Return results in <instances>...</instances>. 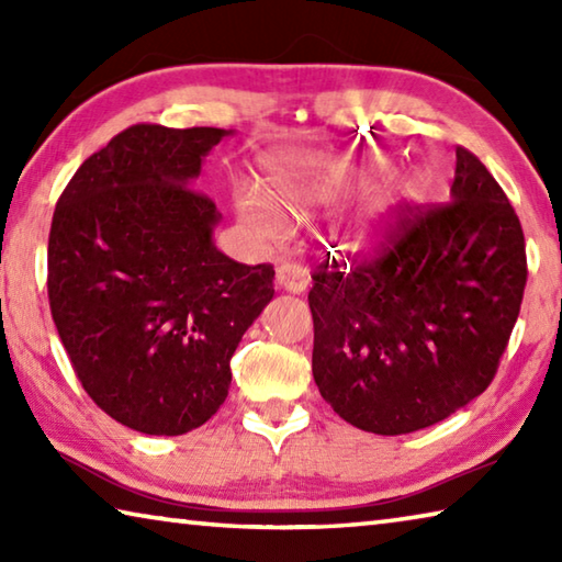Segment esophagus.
Here are the masks:
<instances>
[{
	"label": "esophagus",
	"mask_w": 562,
	"mask_h": 562,
	"mask_svg": "<svg viewBox=\"0 0 562 562\" xmlns=\"http://www.w3.org/2000/svg\"><path fill=\"white\" fill-rule=\"evenodd\" d=\"M274 280H278L282 290H288L292 294H302L310 288V272L304 268H297V265H282Z\"/></svg>",
	"instance_id": "34e87169"
}]
</instances>
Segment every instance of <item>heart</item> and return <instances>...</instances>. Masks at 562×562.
Instances as JSON below:
<instances>
[{"label":"heart","mask_w":562,"mask_h":562,"mask_svg":"<svg viewBox=\"0 0 562 562\" xmlns=\"http://www.w3.org/2000/svg\"><path fill=\"white\" fill-rule=\"evenodd\" d=\"M270 190L284 207L302 213L307 211L310 205L325 201L329 186L325 176H322L310 160H294V164H284L272 170ZM398 193L412 195L414 180H398ZM235 207L240 221L265 243H278L284 237V233H288V217H284L282 207L274 203L270 195H265L260 188L243 186L235 193ZM379 223H382L379 215L357 217V221L341 223L335 231V237L345 245H367L372 243V237L376 235Z\"/></svg>","instance_id":"b5f03b06"}]
</instances>
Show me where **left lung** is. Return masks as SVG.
Instances as JSON below:
<instances>
[{
	"mask_svg": "<svg viewBox=\"0 0 562 562\" xmlns=\"http://www.w3.org/2000/svg\"><path fill=\"white\" fill-rule=\"evenodd\" d=\"M526 240L486 166L456 148L451 203L408 211L392 245L312 274V374L361 431L412 434L486 392L526 290Z\"/></svg>",
	"mask_w": 562,
	"mask_h": 562,
	"instance_id": "8db88e82",
	"label": "left lung"
}]
</instances>
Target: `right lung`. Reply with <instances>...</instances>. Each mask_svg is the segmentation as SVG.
Here are the masks:
<instances>
[{
    "label": "right lung",
    "mask_w": 562,
    "mask_h": 562,
    "mask_svg": "<svg viewBox=\"0 0 562 562\" xmlns=\"http://www.w3.org/2000/svg\"><path fill=\"white\" fill-rule=\"evenodd\" d=\"M225 128L138 123L76 170L49 233V304L87 394L133 431L203 426L231 389V357L268 307L272 265L217 250L195 193Z\"/></svg>",
    "instance_id": "1"
}]
</instances>
